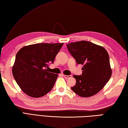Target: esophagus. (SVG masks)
Returning <instances> with one entry per match:
<instances>
[{
	"mask_svg": "<svg viewBox=\"0 0 128 128\" xmlns=\"http://www.w3.org/2000/svg\"><path fill=\"white\" fill-rule=\"evenodd\" d=\"M64 76L66 78H69L72 77V75H64Z\"/></svg>",
	"mask_w": 128,
	"mask_h": 128,
	"instance_id": "34e87169",
	"label": "esophagus"
}]
</instances>
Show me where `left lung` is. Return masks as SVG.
<instances>
[{
    "label": "left lung",
    "mask_w": 128,
    "mask_h": 128,
    "mask_svg": "<svg viewBox=\"0 0 128 128\" xmlns=\"http://www.w3.org/2000/svg\"><path fill=\"white\" fill-rule=\"evenodd\" d=\"M78 64L83 65L81 75H74L76 84L71 88L83 97L94 96L100 91L112 75L109 54L105 49L94 43L81 40L66 44Z\"/></svg>",
    "instance_id": "left-lung-1"
}]
</instances>
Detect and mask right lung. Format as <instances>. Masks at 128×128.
Here are the masks:
<instances>
[{"label":"right lung","instance_id":"1","mask_svg":"<svg viewBox=\"0 0 128 128\" xmlns=\"http://www.w3.org/2000/svg\"><path fill=\"white\" fill-rule=\"evenodd\" d=\"M64 43H37L21 48L12 72L16 83L28 96L38 98L53 88L58 75L48 71ZM47 68V69H46Z\"/></svg>","mask_w":128,"mask_h":128}]
</instances>
